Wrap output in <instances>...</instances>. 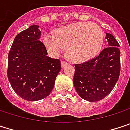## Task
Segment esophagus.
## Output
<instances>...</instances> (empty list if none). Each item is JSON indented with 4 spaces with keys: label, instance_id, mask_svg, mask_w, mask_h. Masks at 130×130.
<instances>
[{
    "label": "esophagus",
    "instance_id": "34e87169",
    "mask_svg": "<svg viewBox=\"0 0 130 130\" xmlns=\"http://www.w3.org/2000/svg\"><path fill=\"white\" fill-rule=\"evenodd\" d=\"M67 64V63L66 61H63V60L61 61V67H64Z\"/></svg>",
    "mask_w": 130,
    "mask_h": 130
}]
</instances>
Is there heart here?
I'll use <instances>...</instances> for the list:
<instances>
[{"label": "heart", "mask_w": 130, "mask_h": 130, "mask_svg": "<svg viewBox=\"0 0 130 130\" xmlns=\"http://www.w3.org/2000/svg\"><path fill=\"white\" fill-rule=\"evenodd\" d=\"M104 42V33L95 23H76L59 28L55 35L47 34L44 44L54 57L67 49V57L74 62H84L94 57Z\"/></svg>", "instance_id": "obj_1"}]
</instances>
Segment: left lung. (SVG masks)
Wrapping results in <instances>:
<instances>
[{"label":"left lung","mask_w":130,"mask_h":130,"mask_svg":"<svg viewBox=\"0 0 130 130\" xmlns=\"http://www.w3.org/2000/svg\"><path fill=\"white\" fill-rule=\"evenodd\" d=\"M109 47L96 57L75 64L73 84L78 95L89 101H98L110 94L120 73V44L110 33H106Z\"/></svg>","instance_id":"1"}]
</instances>
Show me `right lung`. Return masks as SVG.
Segmentation results:
<instances>
[{"instance_id": "right-lung-1", "label": "right lung", "mask_w": 130, "mask_h": 130, "mask_svg": "<svg viewBox=\"0 0 130 130\" xmlns=\"http://www.w3.org/2000/svg\"><path fill=\"white\" fill-rule=\"evenodd\" d=\"M38 28L31 26L19 33L8 54V80L20 97L29 101L50 95L61 69L60 60L47 56Z\"/></svg>"}]
</instances>
